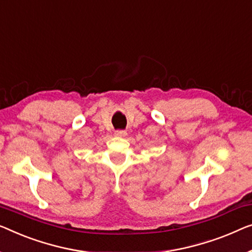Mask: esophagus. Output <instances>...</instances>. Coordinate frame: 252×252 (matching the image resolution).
<instances>
[{
	"mask_svg": "<svg viewBox=\"0 0 252 252\" xmlns=\"http://www.w3.org/2000/svg\"><path fill=\"white\" fill-rule=\"evenodd\" d=\"M115 136L116 137H126V131H125V130H116L115 131Z\"/></svg>",
	"mask_w": 252,
	"mask_h": 252,
	"instance_id": "34e87169",
	"label": "esophagus"
}]
</instances>
